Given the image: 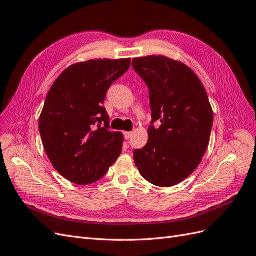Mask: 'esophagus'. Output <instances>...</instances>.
<instances>
[{
  "label": "esophagus",
  "mask_w": 256,
  "mask_h": 256,
  "mask_svg": "<svg viewBox=\"0 0 256 256\" xmlns=\"http://www.w3.org/2000/svg\"><path fill=\"white\" fill-rule=\"evenodd\" d=\"M124 138H126V140H130V136H132V133L130 132H124Z\"/></svg>",
  "instance_id": "obj_1"
}]
</instances>
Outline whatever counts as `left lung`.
I'll use <instances>...</instances> for the list:
<instances>
[{
    "label": "left lung",
    "mask_w": 256,
    "mask_h": 256,
    "mask_svg": "<svg viewBox=\"0 0 256 256\" xmlns=\"http://www.w3.org/2000/svg\"><path fill=\"white\" fill-rule=\"evenodd\" d=\"M132 66L149 89L152 119L147 144L134 150L135 164L150 184L172 186L196 170L207 150L214 123L207 92L192 70L166 56L134 59Z\"/></svg>",
    "instance_id": "left-lung-1"
}]
</instances>
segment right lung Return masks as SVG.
I'll use <instances>...</instances> for the list:
<instances>
[{"label": "right lung", "instance_id": "obj_1", "mask_svg": "<svg viewBox=\"0 0 256 256\" xmlns=\"http://www.w3.org/2000/svg\"><path fill=\"white\" fill-rule=\"evenodd\" d=\"M130 65V59L77 63L48 92L40 118L44 148L54 168L76 184L100 180L120 156L123 136L110 130L103 104Z\"/></svg>", "mask_w": 256, "mask_h": 256}]
</instances>
